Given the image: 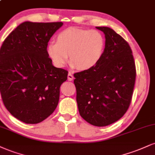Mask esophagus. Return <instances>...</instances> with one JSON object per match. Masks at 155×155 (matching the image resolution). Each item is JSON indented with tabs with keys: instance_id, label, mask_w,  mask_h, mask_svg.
<instances>
[{
	"instance_id": "34e87169",
	"label": "esophagus",
	"mask_w": 155,
	"mask_h": 155,
	"mask_svg": "<svg viewBox=\"0 0 155 155\" xmlns=\"http://www.w3.org/2000/svg\"><path fill=\"white\" fill-rule=\"evenodd\" d=\"M74 79V76L72 75L71 73H68V81H72V80Z\"/></svg>"
}]
</instances>
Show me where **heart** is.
Masks as SVG:
<instances>
[{
    "mask_svg": "<svg viewBox=\"0 0 155 155\" xmlns=\"http://www.w3.org/2000/svg\"><path fill=\"white\" fill-rule=\"evenodd\" d=\"M105 49V39L100 31L69 27L56 37V43L48 45V57L53 64L62 68L68 63L79 70L92 68L100 62Z\"/></svg>",
    "mask_w": 155,
    "mask_h": 155,
    "instance_id": "obj_1",
    "label": "heart"
}]
</instances>
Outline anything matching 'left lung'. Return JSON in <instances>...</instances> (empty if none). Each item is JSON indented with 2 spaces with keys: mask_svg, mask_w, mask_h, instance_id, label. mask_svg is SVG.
<instances>
[{
  "mask_svg": "<svg viewBox=\"0 0 155 155\" xmlns=\"http://www.w3.org/2000/svg\"><path fill=\"white\" fill-rule=\"evenodd\" d=\"M103 31L105 49L102 59L89 70L74 74L79 114L89 124L106 126L126 113L136 80V66L129 45L111 28Z\"/></svg>",
  "mask_w": 155,
  "mask_h": 155,
  "instance_id": "obj_1",
  "label": "left lung"
}]
</instances>
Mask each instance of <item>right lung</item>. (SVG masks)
<instances>
[{
	"label": "right lung",
	"instance_id": "obj_1",
	"mask_svg": "<svg viewBox=\"0 0 155 155\" xmlns=\"http://www.w3.org/2000/svg\"><path fill=\"white\" fill-rule=\"evenodd\" d=\"M63 22L25 21L5 38L0 50V92L5 107L25 124L50 116L59 101L68 71L53 66L48 43Z\"/></svg>",
	"mask_w": 155,
	"mask_h": 155
}]
</instances>
